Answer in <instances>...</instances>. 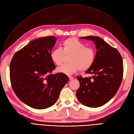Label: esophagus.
I'll return each instance as SVG.
<instances>
[{"mask_svg":"<svg viewBox=\"0 0 134 134\" xmlns=\"http://www.w3.org/2000/svg\"><path fill=\"white\" fill-rule=\"evenodd\" d=\"M69 80H72V79H74L73 77L71 76H69Z\"/></svg>","mask_w":134,"mask_h":134,"instance_id":"1","label":"esophagus"}]
</instances>
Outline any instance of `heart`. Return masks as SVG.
Segmentation results:
<instances>
[{
  "mask_svg": "<svg viewBox=\"0 0 134 134\" xmlns=\"http://www.w3.org/2000/svg\"><path fill=\"white\" fill-rule=\"evenodd\" d=\"M65 56L69 64L57 68L58 72L71 75L79 70H88L93 65L96 58V51L92 47L86 46L83 42L75 37H70L64 40L62 48H57L50 53V58L55 64L60 66L65 61Z\"/></svg>",
  "mask_w": 134,
  "mask_h": 134,
  "instance_id": "heart-1",
  "label": "heart"
}]
</instances>
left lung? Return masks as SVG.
I'll list each match as a JSON object with an SVG mask.
<instances>
[{"mask_svg": "<svg viewBox=\"0 0 134 134\" xmlns=\"http://www.w3.org/2000/svg\"><path fill=\"white\" fill-rule=\"evenodd\" d=\"M80 38L93 41L97 52L94 63L86 72L92 76H77L80 87L76 96L84 106L98 107L107 103L119 90L124 74L122 59L116 48L99 37L86 36Z\"/></svg>", "mask_w": 134, "mask_h": 134, "instance_id": "8db88e82", "label": "left lung"}]
</instances>
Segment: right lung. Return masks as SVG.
Masks as SVG:
<instances>
[{"label":"right lung","mask_w":134,"mask_h":134,"mask_svg":"<svg viewBox=\"0 0 134 134\" xmlns=\"http://www.w3.org/2000/svg\"><path fill=\"white\" fill-rule=\"evenodd\" d=\"M56 38L41 37L16 52L10 64L12 87L22 102L35 109L50 107L57 101L68 76L58 72L50 58Z\"/></svg>","instance_id":"obj_1"}]
</instances>
